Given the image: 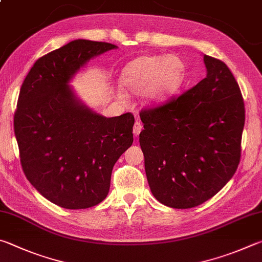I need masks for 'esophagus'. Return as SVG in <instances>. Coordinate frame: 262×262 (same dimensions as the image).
<instances>
[{"label": "esophagus", "mask_w": 262, "mask_h": 262, "mask_svg": "<svg viewBox=\"0 0 262 262\" xmlns=\"http://www.w3.org/2000/svg\"><path fill=\"white\" fill-rule=\"evenodd\" d=\"M142 129H143V126H142V123L139 120H136L135 123H134V128H133V133H134V135L135 136L139 135L140 133L142 132Z\"/></svg>", "instance_id": "1"}]
</instances>
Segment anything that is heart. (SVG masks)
<instances>
[{
    "instance_id": "b5f03b06",
    "label": "heart",
    "mask_w": 262,
    "mask_h": 262,
    "mask_svg": "<svg viewBox=\"0 0 262 262\" xmlns=\"http://www.w3.org/2000/svg\"><path fill=\"white\" fill-rule=\"evenodd\" d=\"M185 64L177 55H145L129 61L122 70L121 83L132 93H144L150 102L172 96L182 87ZM120 97L123 94L120 93Z\"/></svg>"
}]
</instances>
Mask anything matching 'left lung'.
Here are the masks:
<instances>
[{"label":"left lung","instance_id":"1","mask_svg":"<svg viewBox=\"0 0 262 262\" xmlns=\"http://www.w3.org/2000/svg\"><path fill=\"white\" fill-rule=\"evenodd\" d=\"M207 75L160 105L141 110V149L151 192L173 208H191L225 187L241 161L245 106L222 60L204 55Z\"/></svg>","mask_w":262,"mask_h":262}]
</instances>
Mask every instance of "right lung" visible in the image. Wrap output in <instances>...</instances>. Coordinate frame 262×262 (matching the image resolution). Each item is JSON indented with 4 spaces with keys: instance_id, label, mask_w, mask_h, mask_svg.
<instances>
[{
    "instance_id": "obj_1",
    "label": "right lung",
    "mask_w": 262,
    "mask_h": 262,
    "mask_svg": "<svg viewBox=\"0 0 262 262\" xmlns=\"http://www.w3.org/2000/svg\"><path fill=\"white\" fill-rule=\"evenodd\" d=\"M117 46L75 40L37 59L19 93L13 129L23 172L51 203L69 210L105 199L116 161L133 144L130 112L105 118L74 97L69 80Z\"/></svg>"
}]
</instances>
